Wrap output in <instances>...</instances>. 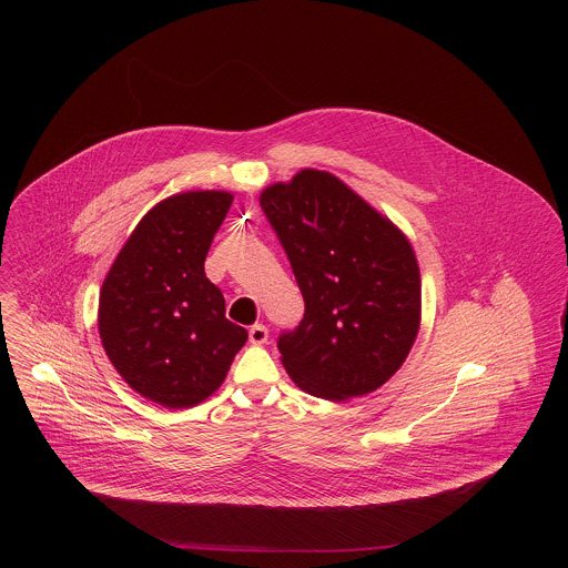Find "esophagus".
Instances as JSON below:
<instances>
[{"instance_id":"esophagus-1","label":"esophagus","mask_w":568,"mask_h":568,"mask_svg":"<svg viewBox=\"0 0 568 568\" xmlns=\"http://www.w3.org/2000/svg\"><path fill=\"white\" fill-rule=\"evenodd\" d=\"M266 338H268L266 325L255 324L248 327V341H251L253 345H262V343H266Z\"/></svg>"}]
</instances>
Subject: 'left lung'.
I'll return each instance as SVG.
<instances>
[{
  "label": "left lung",
  "instance_id": "1",
  "mask_svg": "<svg viewBox=\"0 0 568 568\" xmlns=\"http://www.w3.org/2000/svg\"><path fill=\"white\" fill-rule=\"evenodd\" d=\"M260 205L284 246L306 313L277 338L297 387L347 400L383 387L419 327L422 284L405 234L329 172L268 185Z\"/></svg>",
  "mask_w": 568,
  "mask_h": 568
}]
</instances>
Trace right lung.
I'll return each mask as SVG.
<instances>
[{"mask_svg":"<svg viewBox=\"0 0 568 568\" xmlns=\"http://www.w3.org/2000/svg\"><path fill=\"white\" fill-rule=\"evenodd\" d=\"M232 201L221 190L168 196L138 223L104 277L102 347L118 374L158 405L203 403L246 343L203 268Z\"/></svg>","mask_w":568,"mask_h":568,"instance_id":"obj_1","label":"right lung"}]
</instances>
